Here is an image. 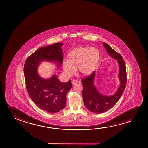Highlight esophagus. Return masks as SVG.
Masks as SVG:
<instances>
[{
	"instance_id": "1",
	"label": "esophagus",
	"mask_w": 148,
	"mask_h": 148,
	"mask_svg": "<svg viewBox=\"0 0 148 148\" xmlns=\"http://www.w3.org/2000/svg\"><path fill=\"white\" fill-rule=\"evenodd\" d=\"M77 82H78V81L76 80H73L72 82V83L73 85H75V84H76Z\"/></svg>"
}]
</instances>
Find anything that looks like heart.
Masks as SVG:
<instances>
[{"instance_id": "1", "label": "heart", "mask_w": 148, "mask_h": 148, "mask_svg": "<svg viewBox=\"0 0 148 148\" xmlns=\"http://www.w3.org/2000/svg\"><path fill=\"white\" fill-rule=\"evenodd\" d=\"M101 54L95 47H78L69 52L67 62L63 63V70L67 75L71 76L78 71L85 76L91 75L99 62Z\"/></svg>"}]
</instances>
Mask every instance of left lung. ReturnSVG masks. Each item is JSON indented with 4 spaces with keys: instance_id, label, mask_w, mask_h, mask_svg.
<instances>
[{
    "instance_id": "8db88e82",
    "label": "left lung",
    "mask_w": 148,
    "mask_h": 148,
    "mask_svg": "<svg viewBox=\"0 0 148 148\" xmlns=\"http://www.w3.org/2000/svg\"><path fill=\"white\" fill-rule=\"evenodd\" d=\"M103 45L110 57L117 61L119 66L118 78L120 84L115 93L108 96L100 93L95 87L94 84L95 71L87 78L81 79L83 85L82 95L84 105L90 111L97 114L104 113L115 105L123 93L127 80L125 64L123 58L107 43L103 42Z\"/></svg>"
}]
</instances>
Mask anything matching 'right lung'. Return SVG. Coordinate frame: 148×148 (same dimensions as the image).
Returning a JSON list of instances; mask_svg holds the SVG:
<instances>
[{
    "label": "right lung",
    "instance_id": "obj_1",
    "mask_svg": "<svg viewBox=\"0 0 148 148\" xmlns=\"http://www.w3.org/2000/svg\"><path fill=\"white\" fill-rule=\"evenodd\" d=\"M63 43L42 47L26 59L24 68L25 79L29 95L38 107L49 113H58L66 107V95L71 89V80L66 83L59 80L56 74L45 79L37 72L43 61L53 62L59 68L63 64Z\"/></svg>",
    "mask_w": 148,
    "mask_h": 148
}]
</instances>
